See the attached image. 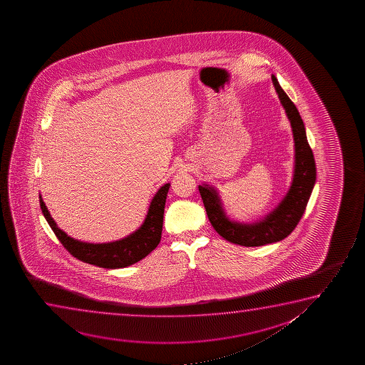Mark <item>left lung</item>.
I'll return each mask as SVG.
<instances>
[{
  "label": "left lung",
  "instance_id": "1",
  "mask_svg": "<svg viewBox=\"0 0 365 365\" xmlns=\"http://www.w3.org/2000/svg\"><path fill=\"white\" fill-rule=\"evenodd\" d=\"M272 81L289 120L294 140L293 178L284 197L259 220L240 222L228 215L215 187L208 183L198 185L208 220L215 232L230 243L245 247H260L287 238L299 223L317 180L314 155L307 140L303 120L275 76H272Z\"/></svg>",
  "mask_w": 365,
  "mask_h": 365
}]
</instances>
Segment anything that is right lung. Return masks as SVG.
<instances>
[{
	"label": "right lung",
	"mask_w": 365,
	"mask_h": 365,
	"mask_svg": "<svg viewBox=\"0 0 365 365\" xmlns=\"http://www.w3.org/2000/svg\"><path fill=\"white\" fill-rule=\"evenodd\" d=\"M170 187V183H165L155 192L150 200L145 220L138 230L122 240L108 243H88L72 238L58 228L55 220L51 217L41 195L40 205L51 230L55 232L56 237L71 255L88 264L97 265L107 269H118L130 267L143 259L160 245L165 200Z\"/></svg>",
	"instance_id": "1"
}]
</instances>
